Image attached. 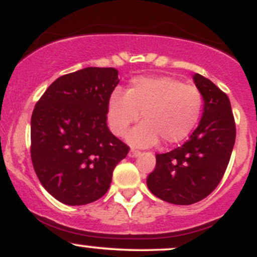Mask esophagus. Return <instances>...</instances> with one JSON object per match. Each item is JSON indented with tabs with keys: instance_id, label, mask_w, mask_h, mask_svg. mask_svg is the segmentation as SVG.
Segmentation results:
<instances>
[{
	"instance_id": "obj_1",
	"label": "esophagus",
	"mask_w": 257,
	"mask_h": 257,
	"mask_svg": "<svg viewBox=\"0 0 257 257\" xmlns=\"http://www.w3.org/2000/svg\"><path fill=\"white\" fill-rule=\"evenodd\" d=\"M139 155H140V151H138V150L135 149H132L131 151H129V156H131V157H137Z\"/></svg>"
}]
</instances>
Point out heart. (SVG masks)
<instances>
[{"instance_id": "obj_1", "label": "heart", "mask_w": 257, "mask_h": 257, "mask_svg": "<svg viewBox=\"0 0 257 257\" xmlns=\"http://www.w3.org/2000/svg\"><path fill=\"white\" fill-rule=\"evenodd\" d=\"M203 95L197 87L170 76L133 78L124 94L113 93L108 100L107 122L117 137L124 135L133 123L141 120L128 134L138 147L164 145L185 140L198 124Z\"/></svg>"}]
</instances>
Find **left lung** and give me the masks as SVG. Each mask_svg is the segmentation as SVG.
<instances>
[{
  "mask_svg": "<svg viewBox=\"0 0 257 257\" xmlns=\"http://www.w3.org/2000/svg\"><path fill=\"white\" fill-rule=\"evenodd\" d=\"M193 79L204 99L199 125L184 145L156 155V168L147 176L150 191L176 205L193 204L213 192L226 172L235 141L228 96L199 73Z\"/></svg>",
  "mask_w": 257,
  "mask_h": 257,
  "instance_id": "8db88e82",
  "label": "left lung"
}]
</instances>
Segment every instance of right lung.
<instances>
[{"instance_id": "right-lung-1", "label": "right lung", "mask_w": 257, "mask_h": 257, "mask_svg": "<svg viewBox=\"0 0 257 257\" xmlns=\"http://www.w3.org/2000/svg\"><path fill=\"white\" fill-rule=\"evenodd\" d=\"M113 67H85L55 79L31 116V161L59 202L84 205L107 192L129 146L108 129L107 105L118 84Z\"/></svg>"}]
</instances>
